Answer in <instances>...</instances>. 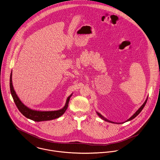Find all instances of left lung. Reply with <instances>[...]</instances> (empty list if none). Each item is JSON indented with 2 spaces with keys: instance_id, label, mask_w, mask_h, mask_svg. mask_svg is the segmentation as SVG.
<instances>
[{
  "instance_id": "8db88e82",
  "label": "left lung",
  "mask_w": 160,
  "mask_h": 160,
  "mask_svg": "<svg viewBox=\"0 0 160 160\" xmlns=\"http://www.w3.org/2000/svg\"><path fill=\"white\" fill-rule=\"evenodd\" d=\"M147 99H148V96H147V99H146V100L145 101V102H144V103L138 108V109L126 121H125V122H112V121H109V120H108V119H106V118H105L103 116H102L99 112H97L96 111V113H97V114H98V116L99 117V118H101L102 119H103L104 121H107V122H111V123H114V124H123V123H124V122H128V121H131V120H132L133 119H134L135 117H137L139 114H140V112L142 111V109H143V108H144V106H145V104H146V102H147Z\"/></svg>"
}]
</instances>
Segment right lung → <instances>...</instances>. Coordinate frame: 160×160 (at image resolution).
Masks as SVG:
<instances>
[{
  "instance_id": "1",
  "label": "right lung",
  "mask_w": 160,
  "mask_h": 160,
  "mask_svg": "<svg viewBox=\"0 0 160 160\" xmlns=\"http://www.w3.org/2000/svg\"><path fill=\"white\" fill-rule=\"evenodd\" d=\"M12 71L10 73V92L13 101L18 108L20 112L27 118L30 119L36 122H41L46 121H50L59 118L62 116L68 108V102L70 101V97L72 95V93L67 98L65 104L62 109L56 111H38L32 109L27 106H25L20 99L18 96H17L12 83Z\"/></svg>"
}]
</instances>
